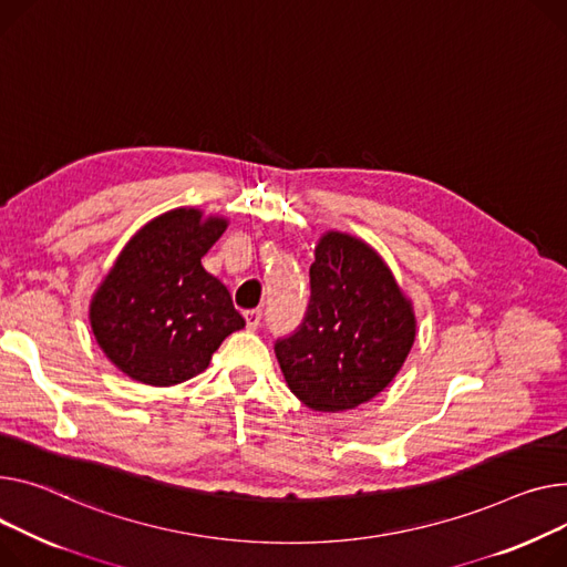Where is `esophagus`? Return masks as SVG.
I'll list each match as a JSON object with an SVG mask.
<instances>
[{
	"label": "esophagus",
	"mask_w": 567,
	"mask_h": 567,
	"mask_svg": "<svg viewBox=\"0 0 567 567\" xmlns=\"http://www.w3.org/2000/svg\"><path fill=\"white\" fill-rule=\"evenodd\" d=\"M244 317H246L248 330H257L259 328V323H261V312L259 310H248Z\"/></svg>",
	"instance_id": "esophagus-1"
}]
</instances>
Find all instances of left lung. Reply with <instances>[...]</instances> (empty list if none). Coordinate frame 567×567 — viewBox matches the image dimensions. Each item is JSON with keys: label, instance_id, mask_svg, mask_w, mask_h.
<instances>
[{"label": "left lung", "instance_id": "1", "mask_svg": "<svg viewBox=\"0 0 567 567\" xmlns=\"http://www.w3.org/2000/svg\"><path fill=\"white\" fill-rule=\"evenodd\" d=\"M310 306L300 328L278 339L287 388L319 412H344L381 394L417 334L412 300L367 241L328 230L310 267Z\"/></svg>", "mask_w": 567, "mask_h": 567}]
</instances>
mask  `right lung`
Returning a JSON list of instances; mask_svg holds the SVG:
<instances>
[{
	"mask_svg": "<svg viewBox=\"0 0 567 567\" xmlns=\"http://www.w3.org/2000/svg\"><path fill=\"white\" fill-rule=\"evenodd\" d=\"M228 218L171 209L125 244L89 308L97 347L132 381L171 388L209 367L223 339L246 326L203 257Z\"/></svg>",
	"mask_w": 567,
	"mask_h": 567,
	"instance_id": "add662e5",
	"label": "right lung"
}]
</instances>
